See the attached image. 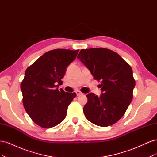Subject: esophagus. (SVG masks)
I'll use <instances>...</instances> for the list:
<instances>
[{"instance_id": "obj_1", "label": "esophagus", "mask_w": 157, "mask_h": 157, "mask_svg": "<svg viewBox=\"0 0 157 157\" xmlns=\"http://www.w3.org/2000/svg\"><path fill=\"white\" fill-rule=\"evenodd\" d=\"M76 93H77V96H82V95H83V93L78 91V90H77V91H76Z\"/></svg>"}]
</instances>
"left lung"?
Returning <instances> with one entry per match:
<instances>
[{
  "label": "left lung",
  "instance_id": "8db88e82",
  "mask_svg": "<svg viewBox=\"0 0 157 157\" xmlns=\"http://www.w3.org/2000/svg\"><path fill=\"white\" fill-rule=\"evenodd\" d=\"M77 58L94 79L101 81L100 96L94 93L86 95L85 117L97 126L114 124L124 115L132 100L136 82L131 67L116 52L106 48L82 49Z\"/></svg>",
  "mask_w": 157,
  "mask_h": 157
}]
</instances>
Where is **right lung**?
Instances as JSON below:
<instances>
[{
	"mask_svg": "<svg viewBox=\"0 0 157 157\" xmlns=\"http://www.w3.org/2000/svg\"><path fill=\"white\" fill-rule=\"evenodd\" d=\"M77 50L56 49L46 52L28 67L21 83L23 103L33 121L44 128L56 126L66 117L77 94L58 90L67 66Z\"/></svg>",
	"mask_w": 157,
	"mask_h": 157,
	"instance_id": "add662e5",
	"label": "right lung"
}]
</instances>
